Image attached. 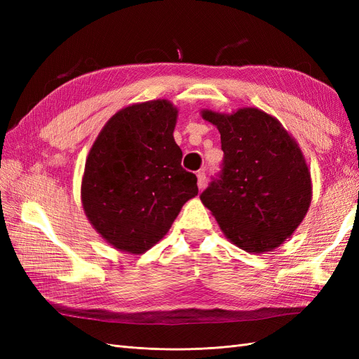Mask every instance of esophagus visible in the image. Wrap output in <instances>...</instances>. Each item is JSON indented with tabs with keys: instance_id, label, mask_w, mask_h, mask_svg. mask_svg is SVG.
<instances>
[{
	"instance_id": "esophagus-1",
	"label": "esophagus",
	"mask_w": 359,
	"mask_h": 359,
	"mask_svg": "<svg viewBox=\"0 0 359 359\" xmlns=\"http://www.w3.org/2000/svg\"><path fill=\"white\" fill-rule=\"evenodd\" d=\"M205 182H206V175H205L203 170H201V172H198V187L201 190L205 187Z\"/></svg>"
}]
</instances>
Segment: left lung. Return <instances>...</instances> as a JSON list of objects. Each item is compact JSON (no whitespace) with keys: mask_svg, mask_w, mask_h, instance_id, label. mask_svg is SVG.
Instances as JSON below:
<instances>
[{"mask_svg":"<svg viewBox=\"0 0 359 359\" xmlns=\"http://www.w3.org/2000/svg\"><path fill=\"white\" fill-rule=\"evenodd\" d=\"M222 137V170L201 193L229 240L248 253L271 252L293 233L311 202L301 149L276 118L255 107L203 111Z\"/></svg>","mask_w":359,"mask_h":359,"instance_id":"left-lung-1","label":"left lung"}]
</instances>
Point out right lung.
I'll list each match as a JSON object with an SVG mask.
<instances>
[{
	"instance_id": "1",
	"label": "right lung",
	"mask_w": 359,
	"mask_h": 359,
	"mask_svg": "<svg viewBox=\"0 0 359 359\" xmlns=\"http://www.w3.org/2000/svg\"><path fill=\"white\" fill-rule=\"evenodd\" d=\"M177 115L168 100L128 106L106 123L86 158L85 214L118 250L147 252L199 191L196 175L181 166Z\"/></svg>"
}]
</instances>
